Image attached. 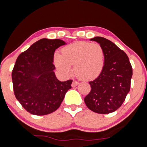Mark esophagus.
Here are the masks:
<instances>
[{"label":"esophagus","mask_w":147,"mask_h":147,"mask_svg":"<svg viewBox=\"0 0 147 147\" xmlns=\"http://www.w3.org/2000/svg\"><path fill=\"white\" fill-rule=\"evenodd\" d=\"M78 84H79V82H78L77 81L74 80L73 82V83H72V84H71V86H73V87H74V86H77L78 85Z\"/></svg>","instance_id":"esophagus-1"}]
</instances>
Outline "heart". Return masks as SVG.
<instances>
[{
  "label": "heart",
  "instance_id": "obj_1",
  "mask_svg": "<svg viewBox=\"0 0 147 147\" xmlns=\"http://www.w3.org/2000/svg\"><path fill=\"white\" fill-rule=\"evenodd\" d=\"M54 64L62 75L69 76L73 73L72 65L76 74L85 80L96 78L104 69L105 52L99 43L78 42L65 46L62 54L56 52Z\"/></svg>",
  "mask_w": 147,
  "mask_h": 147
}]
</instances>
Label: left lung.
<instances>
[{
	"instance_id": "obj_1",
	"label": "left lung",
	"mask_w": 147,
	"mask_h": 147,
	"mask_svg": "<svg viewBox=\"0 0 147 147\" xmlns=\"http://www.w3.org/2000/svg\"><path fill=\"white\" fill-rule=\"evenodd\" d=\"M102 45L105 64L101 74L89 83L91 91L84 100L90 110L106 114L123 104L130 90L132 66L126 54L110 40L100 36L90 39Z\"/></svg>"
}]
</instances>
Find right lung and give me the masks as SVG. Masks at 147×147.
<instances>
[{
	"instance_id": "add662e5",
	"label": "right lung",
	"mask_w": 147,
	"mask_h": 147,
	"mask_svg": "<svg viewBox=\"0 0 147 147\" xmlns=\"http://www.w3.org/2000/svg\"><path fill=\"white\" fill-rule=\"evenodd\" d=\"M65 44L59 39L42 38L18 56L12 71L16 98L36 115L51 114L60 107L73 80L60 82L53 64L55 51Z\"/></svg>"
}]
</instances>
